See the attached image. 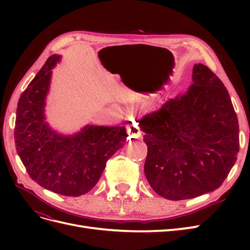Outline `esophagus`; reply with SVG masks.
Instances as JSON below:
<instances>
[{
    "mask_svg": "<svg viewBox=\"0 0 250 250\" xmlns=\"http://www.w3.org/2000/svg\"><path fill=\"white\" fill-rule=\"evenodd\" d=\"M126 130L128 133V137L133 138V139H139L142 135V131L140 129V127L135 122H129V124H127L126 126Z\"/></svg>",
    "mask_w": 250,
    "mask_h": 250,
    "instance_id": "1",
    "label": "esophagus"
}]
</instances>
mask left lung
<instances>
[{
	"mask_svg": "<svg viewBox=\"0 0 250 250\" xmlns=\"http://www.w3.org/2000/svg\"><path fill=\"white\" fill-rule=\"evenodd\" d=\"M187 93L141 120L148 146L144 172L162 197L184 200L213 192L237 161L239 123L228 89L202 63Z\"/></svg>",
	"mask_w": 250,
	"mask_h": 250,
	"instance_id": "left-lung-1",
	"label": "left lung"
}]
</instances>
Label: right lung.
Segmentation results:
<instances>
[{
  "instance_id": "1",
  "label": "right lung",
  "mask_w": 250,
  "mask_h": 250,
  "mask_svg": "<svg viewBox=\"0 0 250 250\" xmlns=\"http://www.w3.org/2000/svg\"><path fill=\"white\" fill-rule=\"evenodd\" d=\"M60 56L52 55L21 94L17 108V152L35 183L64 196L84 195L99 181L106 162L124 146V126L86 125L72 135L52 129L44 106L52 69Z\"/></svg>"
}]
</instances>
